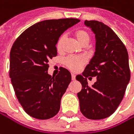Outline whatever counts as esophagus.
<instances>
[{
    "label": "esophagus",
    "mask_w": 134,
    "mask_h": 134,
    "mask_svg": "<svg viewBox=\"0 0 134 134\" xmlns=\"http://www.w3.org/2000/svg\"><path fill=\"white\" fill-rule=\"evenodd\" d=\"M71 78H72L73 80H74L76 79V75H75L74 74H71Z\"/></svg>",
    "instance_id": "34e87169"
}]
</instances>
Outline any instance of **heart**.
Listing matches in <instances>:
<instances>
[{
    "instance_id": "obj_1",
    "label": "heart",
    "mask_w": 134,
    "mask_h": 134,
    "mask_svg": "<svg viewBox=\"0 0 134 134\" xmlns=\"http://www.w3.org/2000/svg\"><path fill=\"white\" fill-rule=\"evenodd\" d=\"M76 38L77 39L78 42L83 45L85 43H89L90 41V34L85 31L80 30L75 33ZM66 36L62 34L57 40L56 43V49L58 52H61L64 48V44L65 42ZM86 62V59L83 57H68L64 60V64L67 68L71 70L77 71L80 67H82Z\"/></svg>"
}]
</instances>
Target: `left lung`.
I'll return each instance as SVG.
<instances>
[{"label": "left lung", "mask_w": 134, "mask_h": 134, "mask_svg": "<svg viewBox=\"0 0 134 134\" xmlns=\"http://www.w3.org/2000/svg\"><path fill=\"white\" fill-rule=\"evenodd\" d=\"M84 24L95 34L96 48L82 75L76 77L82 84L77 93L80 109L88 119L101 120L113 114L124 98L130 79L128 53L114 31L103 23L85 20ZM89 76L97 77L92 87L86 80Z\"/></svg>", "instance_id": "left-lung-1"}]
</instances>
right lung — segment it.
I'll return each instance as SVG.
<instances>
[{
	"mask_svg": "<svg viewBox=\"0 0 134 134\" xmlns=\"http://www.w3.org/2000/svg\"><path fill=\"white\" fill-rule=\"evenodd\" d=\"M80 22L76 18L46 20L24 31L10 53V71L16 97L32 117L47 120L54 116L60 100L71 81V74L61 67L56 76L48 74V62L56 57V43L60 35Z\"/></svg>",
	"mask_w": 134,
	"mask_h": 134,
	"instance_id": "right-lung-1",
	"label": "right lung"
}]
</instances>
